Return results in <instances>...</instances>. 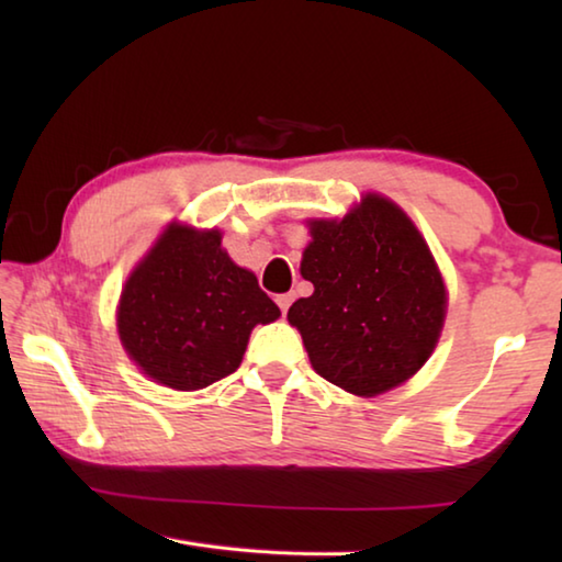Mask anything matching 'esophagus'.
Here are the masks:
<instances>
[{"instance_id": "obj_1", "label": "esophagus", "mask_w": 562, "mask_h": 562, "mask_svg": "<svg viewBox=\"0 0 562 562\" xmlns=\"http://www.w3.org/2000/svg\"><path fill=\"white\" fill-rule=\"evenodd\" d=\"M278 304H280L282 315H288V310H290V304H292V294L290 292L288 294H278Z\"/></svg>"}]
</instances>
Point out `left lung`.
Masks as SVG:
<instances>
[{
	"mask_svg": "<svg viewBox=\"0 0 562 562\" xmlns=\"http://www.w3.org/2000/svg\"><path fill=\"white\" fill-rule=\"evenodd\" d=\"M300 272L315 284L288 312L327 382L374 396L406 382L436 347L446 290L404 211L367 195L345 221L310 223Z\"/></svg>",
	"mask_w": 562,
	"mask_h": 562,
	"instance_id": "8db88e82",
	"label": "left lung"
}]
</instances>
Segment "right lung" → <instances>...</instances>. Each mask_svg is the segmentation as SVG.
<instances>
[{
    "instance_id": "1",
    "label": "right lung",
    "mask_w": 562,
    "mask_h": 562,
    "mask_svg": "<svg viewBox=\"0 0 562 562\" xmlns=\"http://www.w3.org/2000/svg\"><path fill=\"white\" fill-rule=\"evenodd\" d=\"M278 317L258 278L227 258L221 233L173 227L128 278L119 335L150 379L193 392L233 374L252 327Z\"/></svg>"
}]
</instances>
